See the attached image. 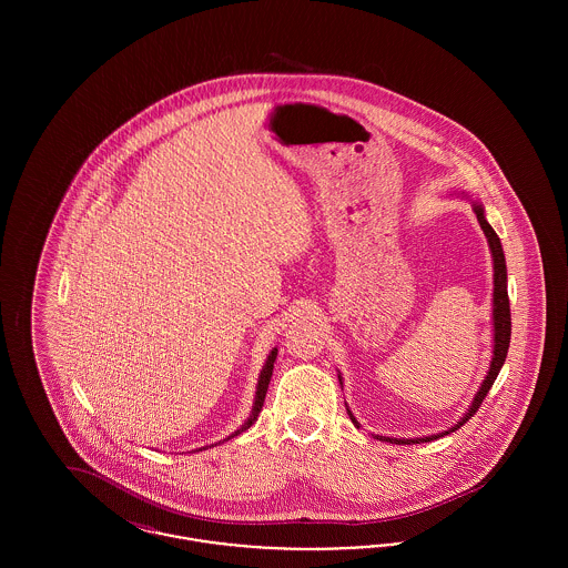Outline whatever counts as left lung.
<instances>
[{
	"label": "left lung",
	"instance_id": "obj_1",
	"mask_svg": "<svg viewBox=\"0 0 568 568\" xmlns=\"http://www.w3.org/2000/svg\"><path fill=\"white\" fill-rule=\"evenodd\" d=\"M473 211L477 215V221L486 234L487 244H489V251H491V260H494V355H491V364H489V371H487L486 378L479 387V392L475 394L473 398V405L468 406L466 415L459 419L456 426H452L449 430H443V433L433 434V436H424V438H392V436H378L375 434V438L378 440H385V443H396V445H415V443H428L434 438H440L445 434L456 433L458 428H462L477 410L481 403L486 400L487 392L489 387L494 385V381L498 377L505 359H507V352H509V343H511V306H509V294H507V264H505V253H503V244L500 239L496 236V232L491 230V225L487 223L486 215H484V206L479 202H473ZM338 381L343 385V378L338 375ZM347 413L352 417L353 426L359 428L357 419L353 417L349 406H347Z\"/></svg>",
	"mask_w": 568,
	"mask_h": 568
}]
</instances>
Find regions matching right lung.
I'll use <instances>...</instances> for the list:
<instances>
[{
    "label": "right lung",
    "mask_w": 568,
    "mask_h": 568,
    "mask_svg": "<svg viewBox=\"0 0 568 568\" xmlns=\"http://www.w3.org/2000/svg\"><path fill=\"white\" fill-rule=\"evenodd\" d=\"M274 359H276V349H272L271 355H268V359H266V364H264V368H262V373H260L257 392H255V403H253V408H251V415L246 417V422H244L243 426H241L236 433L230 434L225 440H230V438H234V436L243 434L244 430H248V428L257 422V415H260V410H262V406H264V398H266V392H268V383H271ZM204 449H206V447H204ZM200 452H202V449H200Z\"/></svg>",
    "instance_id": "add662e5"
}]
</instances>
